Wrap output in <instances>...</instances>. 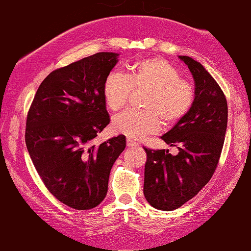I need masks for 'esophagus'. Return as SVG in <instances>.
<instances>
[{
    "label": "esophagus",
    "instance_id": "obj_1",
    "mask_svg": "<svg viewBox=\"0 0 251 251\" xmlns=\"http://www.w3.org/2000/svg\"><path fill=\"white\" fill-rule=\"evenodd\" d=\"M126 143H127V146L128 147H136V146H138V144L135 141H133L132 138H129V137H127L126 138Z\"/></svg>",
    "mask_w": 251,
    "mask_h": 251
}]
</instances>
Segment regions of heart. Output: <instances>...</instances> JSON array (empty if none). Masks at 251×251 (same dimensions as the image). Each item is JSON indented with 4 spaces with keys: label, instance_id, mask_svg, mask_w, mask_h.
Listing matches in <instances>:
<instances>
[{
    "label": "heart",
    "instance_id": "b5f03b06",
    "mask_svg": "<svg viewBox=\"0 0 251 251\" xmlns=\"http://www.w3.org/2000/svg\"><path fill=\"white\" fill-rule=\"evenodd\" d=\"M162 58H149L129 67L127 75L110 73L102 83L105 105L111 111L124 108L133 91H146L141 110H126L113 119L116 133L133 138L154 134L161 125L182 122L196 102V88Z\"/></svg>",
    "mask_w": 251,
    "mask_h": 251
}]
</instances>
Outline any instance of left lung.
<instances>
[{
	"instance_id": "8db88e82",
	"label": "left lung",
	"mask_w": 251,
	"mask_h": 251,
	"mask_svg": "<svg viewBox=\"0 0 251 251\" xmlns=\"http://www.w3.org/2000/svg\"><path fill=\"white\" fill-rule=\"evenodd\" d=\"M196 82V102L182 122L161 136L176 146L169 151L144 147V196L155 209L172 211L196 197L219 164L228 123L224 91L200 62L181 55Z\"/></svg>"
}]
</instances>
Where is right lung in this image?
Segmentation results:
<instances>
[{
    "instance_id": "add662e5",
    "label": "right lung",
    "mask_w": 251,
    "mask_h": 251,
    "mask_svg": "<svg viewBox=\"0 0 251 251\" xmlns=\"http://www.w3.org/2000/svg\"><path fill=\"white\" fill-rule=\"evenodd\" d=\"M117 55L98 52L53 70L26 115L25 144L40 178L55 199L75 210L104 200L111 166L126 146L124 135L91 144L110 122L102 83Z\"/></svg>"
}]
</instances>
